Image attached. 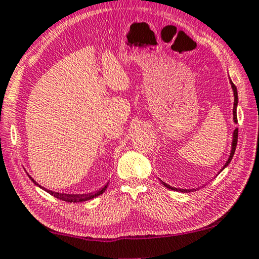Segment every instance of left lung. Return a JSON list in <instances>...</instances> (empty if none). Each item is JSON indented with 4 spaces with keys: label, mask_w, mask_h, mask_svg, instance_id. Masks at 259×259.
<instances>
[{
    "label": "left lung",
    "mask_w": 259,
    "mask_h": 259,
    "mask_svg": "<svg viewBox=\"0 0 259 259\" xmlns=\"http://www.w3.org/2000/svg\"><path fill=\"white\" fill-rule=\"evenodd\" d=\"M231 84H232V88H233V92H234V106H233V119L235 123H238V118H237V105H238V92H237V87H235V84L232 82L231 81ZM237 142H238V129L234 130L233 133V142H232V150H231V154H230V158H228L227 161H226L224 168L226 167V166L228 165V163L231 162L232 158H233L234 155V152H235V148H237ZM222 171V169H221ZM163 185L166 186V188L171 189V190H175V191H182V192H188V191H191V190H185V189H177V188H172V186H169L166 184V183L161 182Z\"/></svg>",
    "instance_id": "1"
}]
</instances>
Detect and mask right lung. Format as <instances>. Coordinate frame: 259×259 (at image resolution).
<instances>
[{
    "label": "right lung",
    "mask_w": 259,
    "mask_h": 259,
    "mask_svg": "<svg viewBox=\"0 0 259 259\" xmlns=\"http://www.w3.org/2000/svg\"><path fill=\"white\" fill-rule=\"evenodd\" d=\"M29 178H31V177H29ZM32 179V178H31ZM32 182L34 183V184H37V183H35L33 179H32ZM38 185V184H37ZM38 186H40V185H38ZM41 188V186H40ZM106 188H107V184L104 186L103 189H100L99 191H97L96 194H88V195H69V194H58V192H54V191H50V190H47V191L49 192V194L50 195H52V196H55V197L56 198H60V199H62V201H65V202H70V203H77V202H84V201H90V199H93L94 197H97V196H99V195H101L103 194L104 191H105L106 190ZM44 189V188H42Z\"/></svg>",
    "instance_id": "obj_1"
}]
</instances>
